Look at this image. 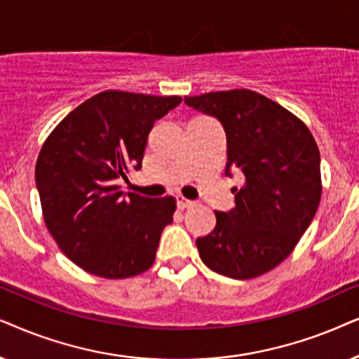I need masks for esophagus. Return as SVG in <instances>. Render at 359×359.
<instances>
[{"instance_id": "obj_1", "label": "esophagus", "mask_w": 359, "mask_h": 359, "mask_svg": "<svg viewBox=\"0 0 359 359\" xmlns=\"http://www.w3.org/2000/svg\"><path fill=\"white\" fill-rule=\"evenodd\" d=\"M177 205H179V208H192L197 205V202H194V200L190 198H185V197H177Z\"/></svg>"}]
</instances>
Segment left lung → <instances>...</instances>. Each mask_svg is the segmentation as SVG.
Here are the masks:
<instances>
[{
	"label": "left lung",
	"instance_id": "8db88e82",
	"mask_svg": "<svg viewBox=\"0 0 359 359\" xmlns=\"http://www.w3.org/2000/svg\"><path fill=\"white\" fill-rule=\"evenodd\" d=\"M222 121L226 174L245 175L231 212H215L217 226L198 238L200 257L231 279H252L279 266L317 213L322 198L320 152L302 119L246 88L185 97Z\"/></svg>",
	"mask_w": 359,
	"mask_h": 359
}]
</instances>
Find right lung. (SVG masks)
Masks as SVG:
<instances>
[{"mask_svg":"<svg viewBox=\"0 0 359 359\" xmlns=\"http://www.w3.org/2000/svg\"><path fill=\"white\" fill-rule=\"evenodd\" d=\"M180 97L107 90L54 128L36 162L46 226L90 274L126 279L149 269L175 198L124 194L116 179L141 169L147 136Z\"/></svg>","mask_w":359,"mask_h":359,"instance_id":"right-lung-1","label":"right lung"}]
</instances>
